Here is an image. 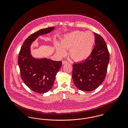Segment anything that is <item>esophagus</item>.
<instances>
[{"instance_id": "34e87169", "label": "esophagus", "mask_w": 128, "mask_h": 128, "mask_svg": "<svg viewBox=\"0 0 128 128\" xmlns=\"http://www.w3.org/2000/svg\"><path fill=\"white\" fill-rule=\"evenodd\" d=\"M67 63H68V62L66 61H64V60H63V61H62V64L63 65H64V64H67Z\"/></svg>"}]
</instances>
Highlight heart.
Here are the masks:
<instances>
[{"label": "heart", "mask_w": 128, "mask_h": 128, "mask_svg": "<svg viewBox=\"0 0 128 128\" xmlns=\"http://www.w3.org/2000/svg\"><path fill=\"white\" fill-rule=\"evenodd\" d=\"M94 43L95 36L91 31L75 30L63 37L61 45L56 44V50L61 56L65 55L66 49L69 48V55L74 60L84 61L91 55Z\"/></svg>", "instance_id": "1"}]
</instances>
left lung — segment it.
<instances>
[{"label":"left lung","instance_id":"1","mask_svg":"<svg viewBox=\"0 0 128 128\" xmlns=\"http://www.w3.org/2000/svg\"><path fill=\"white\" fill-rule=\"evenodd\" d=\"M96 46L91 55L84 61L72 65V79L79 90L93 91L102 84L104 79L110 61V54L103 37L96 33Z\"/></svg>","mask_w":128,"mask_h":128}]
</instances>
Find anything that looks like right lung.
Instances as JSON below:
<instances>
[{
  "instance_id": "1",
  "label": "right lung",
  "mask_w": 128,
  "mask_h": 128,
  "mask_svg": "<svg viewBox=\"0 0 128 128\" xmlns=\"http://www.w3.org/2000/svg\"><path fill=\"white\" fill-rule=\"evenodd\" d=\"M55 28L49 27L32 34L25 40L18 54L21 78L26 85L37 93H45L52 88L56 73L62 66V61L46 58H36L31 54L30 46L38 37L48 34Z\"/></svg>"
}]
</instances>
